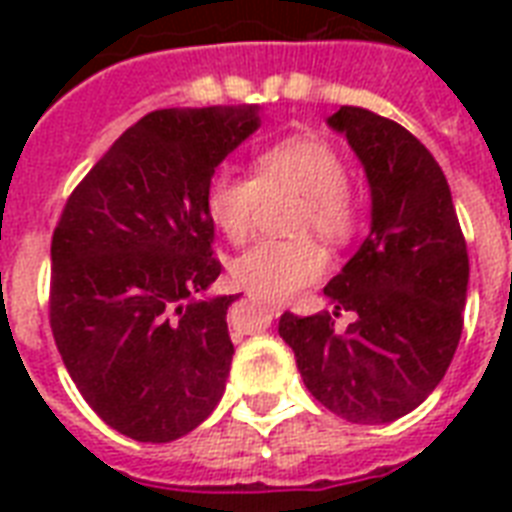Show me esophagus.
<instances>
[{"label": "esophagus", "instance_id": "34e87169", "mask_svg": "<svg viewBox=\"0 0 512 512\" xmlns=\"http://www.w3.org/2000/svg\"><path fill=\"white\" fill-rule=\"evenodd\" d=\"M249 297H255V300H260V303H263L265 308H268V311L273 313V316H279V313L284 311V305H281L279 300H271V297H260V295H249Z\"/></svg>", "mask_w": 512, "mask_h": 512}]
</instances>
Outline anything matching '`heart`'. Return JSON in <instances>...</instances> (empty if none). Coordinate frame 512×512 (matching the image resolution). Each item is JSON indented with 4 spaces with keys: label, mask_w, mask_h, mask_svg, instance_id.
<instances>
[{
    "label": "heart",
    "mask_w": 512,
    "mask_h": 512,
    "mask_svg": "<svg viewBox=\"0 0 512 512\" xmlns=\"http://www.w3.org/2000/svg\"><path fill=\"white\" fill-rule=\"evenodd\" d=\"M292 191L303 196L295 233L316 231L332 244H345L358 228V204L348 188V167L327 140L295 135L260 151L252 177L217 172L204 204L212 223L231 241H244L255 225L263 196ZM327 271V252L319 241H257L231 265L233 281L257 295L284 300Z\"/></svg>",
    "instance_id": "obj_1"
}]
</instances>
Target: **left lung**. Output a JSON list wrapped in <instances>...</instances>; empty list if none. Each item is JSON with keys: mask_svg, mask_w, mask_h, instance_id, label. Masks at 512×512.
Wrapping results in <instances>:
<instances>
[{"mask_svg": "<svg viewBox=\"0 0 512 512\" xmlns=\"http://www.w3.org/2000/svg\"><path fill=\"white\" fill-rule=\"evenodd\" d=\"M364 164L372 231L324 287L335 311L284 313L279 335L295 350L305 388L358 425L404 417L444 380L462 335L468 244L452 191L412 132L358 106L329 116ZM340 310L357 321L337 333Z\"/></svg>", "mask_w": 512, "mask_h": 512, "instance_id": "obj_1", "label": "left lung"}]
</instances>
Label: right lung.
I'll list each match as a JSON object with an SVG mask.
<instances>
[{"instance_id": "right-lung-1", "label": "right lung", "mask_w": 512, "mask_h": 512, "mask_svg": "<svg viewBox=\"0 0 512 512\" xmlns=\"http://www.w3.org/2000/svg\"><path fill=\"white\" fill-rule=\"evenodd\" d=\"M257 108L151 111L68 196L52 231L50 327L71 380L122 436L167 444L207 420L231 372L204 193Z\"/></svg>"}]
</instances>
